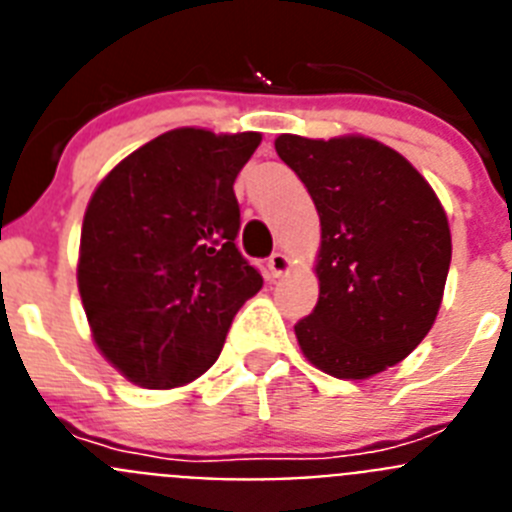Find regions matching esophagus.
<instances>
[{"label":"esophagus","mask_w":512,"mask_h":512,"mask_svg":"<svg viewBox=\"0 0 512 512\" xmlns=\"http://www.w3.org/2000/svg\"><path fill=\"white\" fill-rule=\"evenodd\" d=\"M289 271V256L287 253L277 251V253H271L269 256V274L271 277H282V274H287Z\"/></svg>","instance_id":"obj_1"}]
</instances>
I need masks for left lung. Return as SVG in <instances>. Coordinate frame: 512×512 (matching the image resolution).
Listing matches in <instances>:
<instances>
[{"instance_id":"left-lung-1","label":"left lung","mask_w":512,"mask_h":512,"mask_svg":"<svg viewBox=\"0 0 512 512\" xmlns=\"http://www.w3.org/2000/svg\"><path fill=\"white\" fill-rule=\"evenodd\" d=\"M320 215V297L295 333L307 361L366 379L428 336L451 264L449 220L410 161L372 138L279 135Z\"/></svg>"}]
</instances>
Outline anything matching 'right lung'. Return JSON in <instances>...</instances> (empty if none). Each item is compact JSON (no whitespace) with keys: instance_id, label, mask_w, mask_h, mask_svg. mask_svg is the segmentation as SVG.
<instances>
[{"instance_id":"add662e5","label":"right lung","mask_w":512,"mask_h":512,"mask_svg":"<svg viewBox=\"0 0 512 512\" xmlns=\"http://www.w3.org/2000/svg\"><path fill=\"white\" fill-rule=\"evenodd\" d=\"M259 133L179 128L104 176L81 228L79 292L94 341L130 382L179 387L223 351L235 312L261 289L235 246L233 184Z\"/></svg>"}]
</instances>
